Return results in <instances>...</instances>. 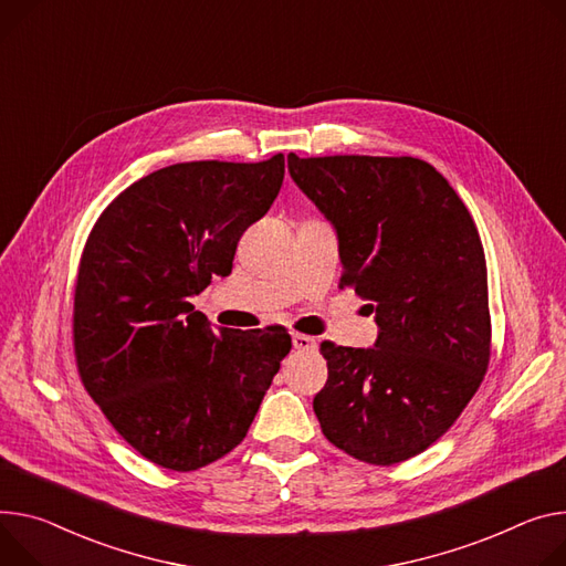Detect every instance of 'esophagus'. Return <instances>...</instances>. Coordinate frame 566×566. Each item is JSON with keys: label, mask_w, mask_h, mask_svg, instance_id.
I'll return each instance as SVG.
<instances>
[{"label": "esophagus", "mask_w": 566, "mask_h": 566, "mask_svg": "<svg viewBox=\"0 0 566 566\" xmlns=\"http://www.w3.org/2000/svg\"><path fill=\"white\" fill-rule=\"evenodd\" d=\"M293 347L297 352H316L318 343L314 336H306V334H293Z\"/></svg>", "instance_id": "esophagus-1"}]
</instances>
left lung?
Here are the masks:
<instances>
[{
	"label": "left lung",
	"mask_w": 566,
	"mask_h": 566,
	"mask_svg": "<svg viewBox=\"0 0 566 566\" xmlns=\"http://www.w3.org/2000/svg\"><path fill=\"white\" fill-rule=\"evenodd\" d=\"M293 182L338 232L340 286L370 300L375 347L325 340L314 397L325 438L395 465L458 420L490 364L485 252L465 202L424 160L289 156Z\"/></svg>",
	"instance_id": "1"
}]
</instances>
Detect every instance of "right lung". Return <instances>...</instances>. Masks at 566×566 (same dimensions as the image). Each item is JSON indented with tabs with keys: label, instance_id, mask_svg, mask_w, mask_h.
Segmentation results:
<instances>
[{
	"label": "right lung",
	"instance_id": "obj_1",
	"mask_svg": "<svg viewBox=\"0 0 566 566\" xmlns=\"http://www.w3.org/2000/svg\"><path fill=\"white\" fill-rule=\"evenodd\" d=\"M284 156L180 163L124 189L85 241L74 289L81 381L146 460L191 472L230 453L291 349L282 327H210L189 302L230 275L280 193Z\"/></svg>",
	"mask_w": 566,
	"mask_h": 566
}]
</instances>
